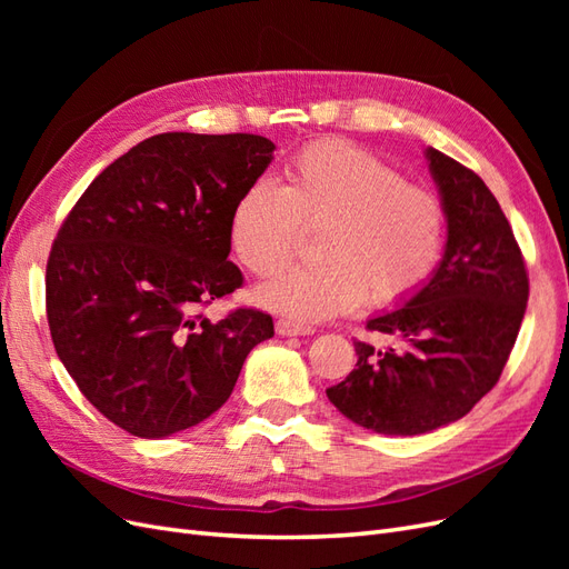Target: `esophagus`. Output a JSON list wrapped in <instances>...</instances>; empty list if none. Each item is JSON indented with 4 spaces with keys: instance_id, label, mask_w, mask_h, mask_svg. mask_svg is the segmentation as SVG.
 Masks as SVG:
<instances>
[{
    "instance_id": "34e87169",
    "label": "esophagus",
    "mask_w": 569,
    "mask_h": 569,
    "mask_svg": "<svg viewBox=\"0 0 569 569\" xmlns=\"http://www.w3.org/2000/svg\"><path fill=\"white\" fill-rule=\"evenodd\" d=\"M274 330H278V335H282V337H306V335L316 332L311 325H299L295 320H284V318L274 322Z\"/></svg>"
}]
</instances>
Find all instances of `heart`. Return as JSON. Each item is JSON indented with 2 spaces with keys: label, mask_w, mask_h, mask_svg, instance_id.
Here are the masks:
<instances>
[{
  "label": "heart",
  "mask_w": 569,
  "mask_h": 569,
  "mask_svg": "<svg viewBox=\"0 0 569 569\" xmlns=\"http://www.w3.org/2000/svg\"><path fill=\"white\" fill-rule=\"evenodd\" d=\"M311 268H289L256 287V301L299 322L351 313L366 299L387 308L432 278L443 251L446 213L435 189L406 182L375 153L349 142L299 151L284 180H253L237 197L228 239L256 274L280 270L299 230H318Z\"/></svg>",
  "instance_id": "b5f03b06"
}]
</instances>
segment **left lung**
<instances>
[{"label": "left lung", "instance_id": "left-lung-1", "mask_svg": "<svg viewBox=\"0 0 569 569\" xmlns=\"http://www.w3.org/2000/svg\"><path fill=\"white\" fill-rule=\"evenodd\" d=\"M425 159L446 213L441 261L403 306L368 320L401 349L353 341L356 368L327 389L343 418L389 437L468 416L501 377L529 297L520 247L485 180L435 147Z\"/></svg>", "mask_w": 569, "mask_h": 569}]
</instances>
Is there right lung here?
Listing matches in <instances>:
<instances>
[{
  "label": "right lung",
  "mask_w": 569,
  "mask_h": 569,
  "mask_svg": "<svg viewBox=\"0 0 569 569\" xmlns=\"http://www.w3.org/2000/svg\"><path fill=\"white\" fill-rule=\"evenodd\" d=\"M261 134L163 132L92 180L47 263V320L63 368L101 416L142 439L203 422L230 399L272 318L197 316L242 287L228 220L266 173Z\"/></svg>",
  "instance_id": "right-lung-1"
}]
</instances>
